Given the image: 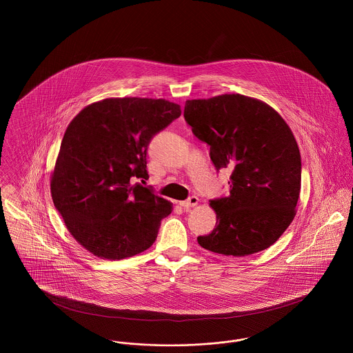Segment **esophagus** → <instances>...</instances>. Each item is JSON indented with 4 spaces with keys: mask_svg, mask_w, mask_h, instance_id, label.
Segmentation results:
<instances>
[{
    "mask_svg": "<svg viewBox=\"0 0 353 353\" xmlns=\"http://www.w3.org/2000/svg\"><path fill=\"white\" fill-rule=\"evenodd\" d=\"M180 205H181L184 209H186V210H189V209H192V208H194V206L199 205V197L192 196V197H189L186 201L180 202Z\"/></svg>",
    "mask_w": 353,
    "mask_h": 353,
    "instance_id": "esophagus-1",
    "label": "esophagus"
}]
</instances>
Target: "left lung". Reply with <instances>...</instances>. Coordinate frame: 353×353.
I'll return each instance as SVG.
<instances>
[{
	"instance_id": "left-lung-1",
	"label": "left lung",
	"mask_w": 353,
	"mask_h": 353,
	"mask_svg": "<svg viewBox=\"0 0 353 353\" xmlns=\"http://www.w3.org/2000/svg\"><path fill=\"white\" fill-rule=\"evenodd\" d=\"M184 118L217 170H233L230 194L209 203L216 228L199 245L233 256L268 249L296 214L302 161L291 128L268 103L241 94L186 101Z\"/></svg>"
}]
</instances>
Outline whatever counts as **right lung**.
Instances as JSON below:
<instances>
[{
  "label": "right lung",
  "instance_id": "obj_1",
  "mask_svg": "<svg viewBox=\"0 0 353 353\" xmlns=\"http://www.w3.org/2000/svg\"><path fill=\"white\" fill-rule=\"evenodd\" d=\"M180 115L173 101L125 97L91 103L70 121L51 197L87 252L117 261L151 248L173 203L132 180L148 179V144Z\"/></svg>",
  "mask_w": 353,
  "mask_h": 353
}]
</instances>
